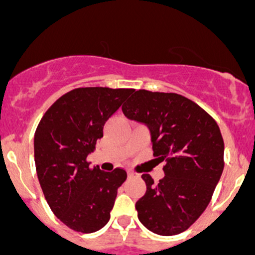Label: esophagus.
<instances>
[{"label": "esophagus", "mask_w": 255, "mask_h": 255, "mask_svg": "<svg viewBox=\"0 0 255 255\" xmlns=\"http://www.w3.org/2000/svg\"><path fill=\"white\" fill-rule=\"evenodd\" d=\"M138 175L135 173H133V171H128V177H129V179H132V177H137Z\"/></svg>", "instance_id": "1"}]
</instances>
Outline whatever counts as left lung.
Masks as SVG:
<instances>
[{"label":"left lung","mask_w":255,"mask_h":255,"mask_svg":"<svg viewBox=\"0 0 255 255\" xmlns=\"http://www.w3.org/2000/svg\"><path fill=\"white\" fill-rule=\"evenodd\" d=\"M122 111L148 127L154 156L166 161L158 184L142 175L146 192L135 202L138 218L156 235H179L206 210L222 175L220 127L199 105L177 94L133 90Z\"/></svg>","instance_id":"1"}]
</instances>
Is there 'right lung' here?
Listing matches in <instances>:
<instances>
[{"mask_svg":"<svg viewBox=\"0 0 255 255\" xmlns=\"http://www.w3.org/2000/svg\"><path fill=\"white\" fill-rule=\"evenodd\" d=\"M132 92L75 89L54 102L35 130V168L43 194L54 215L71 230L92 233L110 221L127 173L90 168L86 158L104 137L105 123Z\"/></svg>","mask_w":255,"mask_h":255,"instance_id":"1","label":"right lung"}]
</instances>
